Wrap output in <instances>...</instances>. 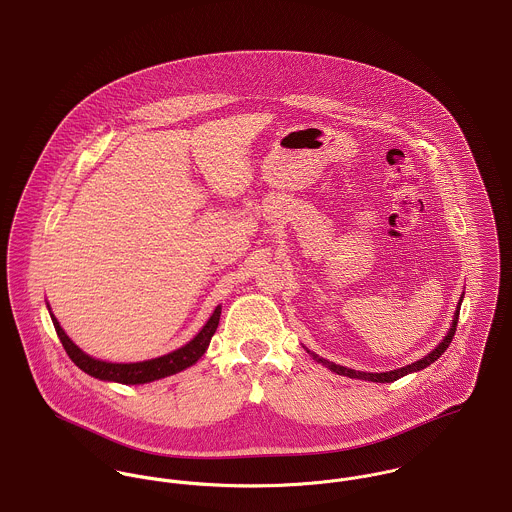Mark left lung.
I'll return each mask as SVG.
<instances>
[{"label":"left lung","mask_w":512,"mask_h":512,"mask_svg":"<svg viewBox=\"0 0 512 512\" xmlns=\"http://www.w3.org/2000/svg\"><path fill=\"white\" fill-rule=\"evenodd\" d=\"M458 317H460V304H458V310H456V315H454V319H452V327H450L448 335L444 337V341L434 349L433 353L427 354L425 358H421V360H417V362H413V364H407V366H403V368L392 370V372H380V374H378V372H358V370H351V368L339 366V364H335V362H329V360H325V358H321V356H317V354L310 353V351H308V353L312 354L314 360H317L319 364H323L325 368H329V370H333V372H337V374H341V376H349V378H358V380H368V382L386 384V382H394V380L403 378L405 374L423 370V368H427L429 364H433L434 360L450 347V343H452V339H454V335H456Z\"/></svg>","instance_id":"1"}]
</instances>
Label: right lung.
I'll return each instance as SVG.
<instances>
[{"mask_svg": "<svg viewBox=\"0 0 512 512\" xmlns=\"http://www.w3.org/2000/svg\"><path fill=\"white\" fill-rule=\"evenodd\" d=\"M220 314L222 308L218 306L214 310V314L210 315V319L206 321V325L202 327V331L198 333L193 341H189L185 347L173 351V353L152 358V360H144V362H134V364H113V362H103V360H95L91 356L79 351L78 347L70 341V337L64 333V329L60 327V323L56 321V317H52L54 329L60 337L62 347L66 349L68 356L74 360V364L79 366L85 374L99 378V380H111L118 384H146V382H154L159 378L171 376L175 372H181L189 366H193L202 354L206 353L208 343L212 339V335L216 333V327L220 323Z\"/></svg>", "mask_w": 512, "mask_h": 512, "instance_id": "add662e5", "label": "right lung"}]
</instances>
